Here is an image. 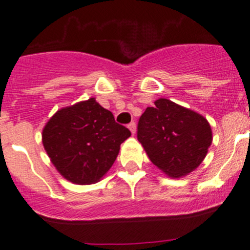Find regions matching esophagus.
<instances>
[{"label": "esophagus", "instance_id": "1", "mask_svg": "<svg viewBox=\"0 0 250 250\" xmlns=\"http://www.w3.org/2000/svg\"><path fill=\"white\" fill-rule=\"evenodd\" d=\"M128 128H129V130L132 132V134H135V132H137V125H135L134 122L129 123V125H128Z\"/></svg>", "mask_w": 250, "mask_h": 250}]
</instances>
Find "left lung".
I'll list each match as a JSON object with an SVG mask.
<instances>
[{
  "mask_svg": "<svg viewBox=\"0 0 250 250\" xmlns=\"http://www.w3.org/2000/svg\"><path fill=\"white\" fill-rule=\"evenodd\" d=\"M138 140L158 169L178 179L203 162L213 133L202 115L161 98L141 115Z\"/></svg>",
  "mask_w": 250,
  "mask_h": 250,
  "instance_id": "left-lung-1",
  "label": "left lung"
}]
</instances>
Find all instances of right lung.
Masks as SVG:
<instances>
[{
    "label": "right lung",
    "mask_w": 250,
    "mask_h": 250,
    "mask_svg": "<svg viewBox=\"0 0 250 250\" xmlns=\"http://www.w3.org/2000/svg\"><path fill=\"white\" fill-rule=\"evenodd\" d=\"M130 137L115 122L112 112L95 98L58 110L42 130L50 162L66 180L77 185L95 184L107 173Z\"/></svg>",
    "instance_id": "right-lung-1"
}]
</instances>
